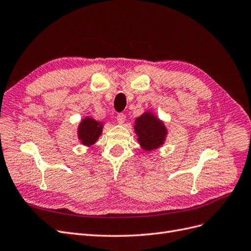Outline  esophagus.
<instances>
[{"label": "esophagus", "mask_w": 251, "mask_h": 251, "mask_svg": "<svg viewBox=\"0 0 251 251\" xmlns=\"http://www.w3.org/2000/svg\"><path fill=\"white\" fill-rule=\"evenodd\" d=\"M117 121L119 124H124L125 121H126V116L124 114H119L117 116Z\"/></svg>", "instance_id": "obj_1"}]
</instances>
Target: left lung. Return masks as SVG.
<instances>
[{
  "label": "left lung",
  "instance_id": "1",
  "mask_svg": "<svg viewBox=\"0 0 251 251\" xmlns=\"http://www.w3.org/2000/svg\"><path fill=\"white\" fill-rule=\"evenodd\" d=\"M134 132L143 150L155 151L165 143L169 130L162 120L151 110H146L134 121Z\"/></svg>",
  "mask_w": 251,
  "mask_h": 251
}]
</instances>
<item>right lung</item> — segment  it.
Returning a JSON list of instances; mask_svg holds the SVG:
<instances>
[{
    "mask_svg": "<svg viewBox=\"0 0 251 251\" xmlns=\"http://www.w3.org/2000/svg\"><path fill=\"white\" fill-rule=\"evenodd\" d=\"M104 123L95 120L92 117H85L79 122L77 126V138L81 145L91 147L94 145L100 137L102 130H103Z\"/></svg>",
    "mask_w": 251,
    "mask_h": 251,
    "instance_id": "obj_1",
    "label": "right lung"
}]
</instances>
